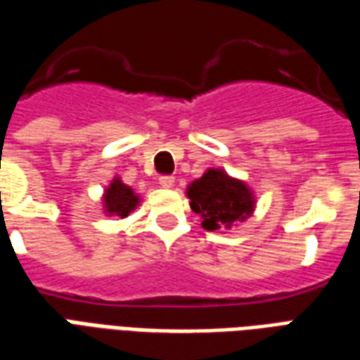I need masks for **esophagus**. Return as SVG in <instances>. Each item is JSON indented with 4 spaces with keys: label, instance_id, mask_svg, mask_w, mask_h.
Wrapping results in <instances>:
<instances>
[{
    "label": "esophagus",
    "instance_id": "1",
    "mask_svg": "<svg viewBox=\"0 0 360 360\" xmlns=\"http://www.w3.org/2000/svg\"><path fill=\"white\" fill-rule=\"evenodd\" d=\"M173 183H175V179H173L172 175H162V177H160V185H162V187L169 188L173 187Z\"/></svg>",
    "mask_w": 360,
    "mask_h": 360
}]
</instances>
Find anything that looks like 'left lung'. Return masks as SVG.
I'll return each instance as SVG.
<instances>
[{
  "instance_id": "left-lung-1",
  "label": "left lung",
  "mask_w": 360,
  "mask_h": 360,
  "mask_svg": "<svg viewBox=\"0 0 360 360\" xmlns=\"http://www.w3.org/2000/svg\"><path fill=\"white\" fill-rule=\"evenodd\" d=\"M191 208L202 216V227L208 231L226 229L245 219L252 212V195L245 183L227 177L219 169H210L196 179L187 191Z\"/></svg>"
}]
</instances>
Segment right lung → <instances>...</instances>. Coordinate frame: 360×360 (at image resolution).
I'll list each match as a JSON object with an SVG mask.
<instances>
[{"instance_id":"1","label":"right lung","mask_w":360,"mask_h":360,"mask_svg":"<svg viewBox=\"0 0 360 360\" xmlns=\"http://www.w3.org/2000/svg\"><path fill=\"white\" fill-rule=\"evenodd\" d=\"M105 210L110 214H115L119 218H127L131 210H133L139 198L133 193V188H129L127 185H123L121 181H113L111 187L105 191Z\"/></svg>"}]
</instances>
